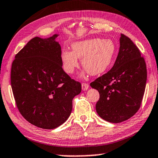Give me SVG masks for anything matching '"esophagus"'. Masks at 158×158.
<instances>
[{"instance_id":"obj_1","label":"esophagus","mask_w":158,"mask_h":158,"mask_svg":"<svg viewBox=\"0 0 158 158\" xmlns=\"http://www.w3.org/2000/svg\"><path fill=\"white\" fill-rule=\"evenodd\" d=\"M81 88H82V90H87L89 89V84L87 83H82V85H81Z\"/></svg>"}]
</instances>
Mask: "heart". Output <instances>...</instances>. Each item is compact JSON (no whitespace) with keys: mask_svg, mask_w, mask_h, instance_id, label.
Here are the masks:
<instances>
[{"mask_svg":"<svg viewBox=\"0 0 158 158\" xmlns=\"http://www.w3.org/2000/svg\"><path fill=\"white\" fill-rule=\"evenodd\" d=\"M71 48L72 51L64 50L60 55L63 68L69 74L79 66L78 58H81V65L89 74H100L110 66L116 51L110 39H87L73 43Z\"/></svg>","mask_w":158,"mask_h":158,"instance_id":"1","label":"heart"}]
</instances>
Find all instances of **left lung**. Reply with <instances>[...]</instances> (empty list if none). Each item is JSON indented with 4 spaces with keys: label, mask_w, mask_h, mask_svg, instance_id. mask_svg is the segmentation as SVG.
Returning <instances> with one entry per match:
<instances>
[{
    "label": "left lung",
    "mask_w": 158,
    "mask_h": 158,
    "mask_svg": "<svg viewBox=\"0 0 158 158\" xmlns=\"http://www.w3.org/2000/svg\"><path fill=\"white\" fill-rule=\"evenodd\" d=\"M147 76L146 63L139 49L121 34L119 52L112 69L90 83L100 93L95 106L100 117L118 123L133 116L142 104Z\"/></svg>",
    "instance_id": "1"
}]
</instances>
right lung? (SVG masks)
<instances>
[{
    "mask_svg": "<svg viewBox=\"0 0 158 158\" xmlns=\"http://www.w3.org/2000/svg\"><path fill=\"white\" fill-rule=\"evenodd\" d=\"M35 37L15 56L10 84L21 114L32 125L56 129L68 119L81 85L62 68L61 48L56 38Z\"/></svg>",
    "mask_w": 158,
    "mask_h": 158,
    "instance_id": "add662e5",
    "label": "right lung"
}]
</instances>
